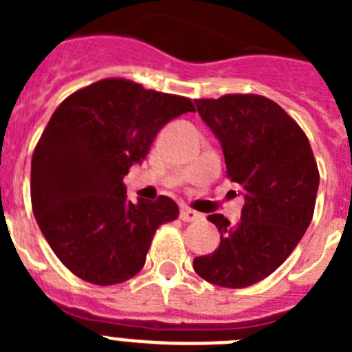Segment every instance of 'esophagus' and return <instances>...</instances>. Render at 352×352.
Listing matches in <instances>:
<instances>
[{"label":"esophagus","instance_id":"34e87169","mask_svg":"<svg viewBox=\"0 0 352 352\" xmlns=\"http://www.w3.org/2000/svg\"><path fill=\"white\" fill-rule=\"evenodd\" d=\"M179 219H182L183 222H194V220L203 219V214L190 210V208H182V211H179Z\"/></svg>","mask_w":352,"mask_h":352}]
</instances>
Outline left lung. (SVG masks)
Returning <instances> with one entry per match:
<instances>
[{
  "instance_id": "1",
  "label": "left lung",
  "mask_w": 352,
  "mask_h": 352,
  "mask_svg": "<svg viewBox=\"0 0 352 352\" xmlns=\"http://www.w3.org/2000/svg\"><path fill=\"white\" fill-rule=\"evenodd\" d=\"M195 105L222 144L227 178L243 186L245 204L236 226L223 214L208 217L220 245L195 257L194 270L220 287H248L291 256L312 222L317 162L301 126L266 96L231 93Z\"/></svg>"
}]
</instances>
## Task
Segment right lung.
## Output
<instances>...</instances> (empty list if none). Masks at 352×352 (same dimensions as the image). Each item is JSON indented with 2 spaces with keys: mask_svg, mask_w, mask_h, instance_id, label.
Returning <instances> with one entry per match:
<instances>
[{
  "mask_svg": "<svg viewBox=\"0 0 352 352\" xmlns=\"http://www.w3.org/2000/svg\"><path fill=\"white\" fill-rule=\"evenodd\" d=\"M194 111L186 96L120 77L96 80L58 105L31 158V206L74 275L114 285L141 272L157 229L179 210L166 195L133 204L123 178L162 126Z\"/></svg>",
  "mask_w": 352,
  "mask_h": 352,
  "instance_id": "add662e5",
  "label": "right lung"
}]
</instances>
